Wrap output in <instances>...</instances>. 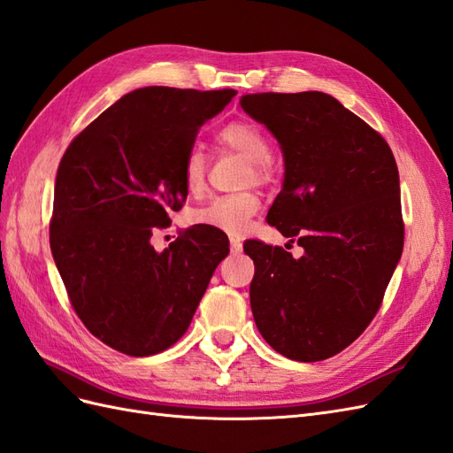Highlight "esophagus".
Returning <instances> with one entry per match:
<instances>
[{
    "label": "esophagus",
    "mask_w": 453,
    "mask_h": 453,
    "mask_svg": "<svg viewBox=\"0 0 453 453\" xmlns=\"http://www.w3.org/2000/svg\"><path fill=\"white\" fill-rule=\"evenodd\" d=\"M229 245H231V254H239L242 250V242L237 237H231L229 239Z\"/></svg>",
    "instance_id": "obj_1"
}]
</instances>
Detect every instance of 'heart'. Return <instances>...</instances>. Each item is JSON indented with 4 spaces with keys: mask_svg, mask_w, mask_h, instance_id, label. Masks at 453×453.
Instances as JSON below:
<instances>
[{
    "mask_svg": "<svg viewBox=\"0 0 453 453\" xmlns=\"http://www.w3.org/2000/svg\"><path fill=\"white\" fill-rule=\"evenodd\" d=\"M218 142L234 153L249 160L252 178L257 181L270 180V143L260 127L252 122H231L218 134ZM206 176V157L201 149H191L183 162V183L189 191H199ZM260 201L252 193L216 196L211 203L196 208L193 222L227 235L245 234L249 219L258 212Z\"/></svg>",
    "mask_w": 453,
    "mask_h": 453,
    "instance_id": "1",
    "label": "heart"
}]
</instances>
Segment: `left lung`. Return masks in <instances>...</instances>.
<instances>
[{"mask_svg": "<svg viewBox=\"0 0 453 453\" xmlns=\"http://www.w3.org/2000/svg\"><path fill=\"white\" fill-rule=\"evenodd\" d=\"M241 107L283 153L268 222L304 249L293 258L260 241L245 245L252 316L275 352L319 362L365 331L400 262L396 160L373 127L321 91L249 94Z\"/></svg>", "mask_w": 453, "mask_h": 453, "instance_id": "obj_1", "label": "left lung"}]
</instances>
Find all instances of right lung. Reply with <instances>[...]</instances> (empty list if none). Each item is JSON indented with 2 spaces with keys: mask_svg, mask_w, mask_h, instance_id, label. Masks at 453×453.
<instances>
[{
  "mask_svg": "<svg viewBox=\"0 0 453 453\" xmlns=\"http://www.w3.org/2000/svg\"><path fill=\"white\" fill-rule=\"evenodd\" d=\"M237 96L134 89L74 137L55 180L50 245L78 318L127 356H153L188 331L227 237L191 227L162 252L155 227L188 196L183 162L196 132Z\"/></svg>",
  "mask_w": 453,
  "mask_h": 453,
  "instance_id": "1",
  "label": "right lung"
}]
</instances>
